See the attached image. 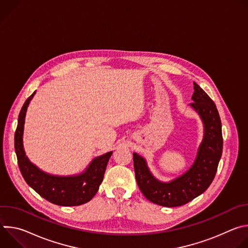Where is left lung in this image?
I'll list each match as a JSON object with an SVG mask.
<instances>
[{
  "mask_svg": "<svg viewBox=\"0 0 248 248\" xmlns=\"http://www.w3.org/2000/svg\"><path fill=\"white\" fill-rule=\"evenodd\" d=\"M191 107L204 124V137L190 169L170 183L156 180L143 157L133 153L135 178L139 189L151 202L165 206L185 205L202 194L213 182L223 152L222 123L215 103L194 82Z\"/></svg>",
  "mask_w": 248,
  "mask_h": 248,
  "instance_id": "8db88e82",
  "label": "left lung"
}]
</instances>
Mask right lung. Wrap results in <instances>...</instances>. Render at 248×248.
<instances>
[{
  "mask_svg": "<svg viewBox=\"0 0 248 248\" xmlns=\"http://www.w3.org/2000/svg\"><path fill=\"white\" fill-rule=\"evenodd\" d=\"M36 91L27 98L18 116L15 134V149L20 172L26 184L49 202L60 206H78L90 201L97 193L103 181L106 167L113 152L95 158L87 169L78 174L59 176L44 172L33 165L25 155L22 135L26 110Z\"/></svg>",
  "mask_w": 248,
  "mask_h": 248,
  "instance_id": "right-lung-1",
  "label": "right lung"
}]
</instances>
